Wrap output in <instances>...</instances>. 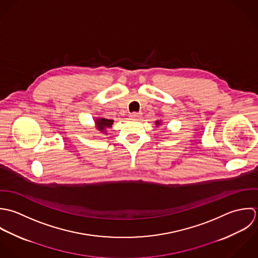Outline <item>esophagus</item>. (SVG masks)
Instances as JSON below:
<instances>
[{"label":"esophagus","mask_w":258,"mask_h":258,"mask_svg":"<svg viewBox=\"0 0 258 258\" xmlns=\"http://www.w3.org/2000/svg\"><path fill=\"white\" fill-rule=\"evenodd\" d=\"M140 114H141L140 112H132V113L130 114V116H131L132 118H135V119H136V118H139V117H140Z\"/></svg>","instance_id":"esophagus-1"}]
</instances>
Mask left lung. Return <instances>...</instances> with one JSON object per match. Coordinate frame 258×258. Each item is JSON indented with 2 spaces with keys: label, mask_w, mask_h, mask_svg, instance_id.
I'll use <instances>...</instances> for the list:
<instances>
[{
  "label": "left lung",
  "mask_w": 258,
  "mask_h": 258,
  "mask_svg": "<svg viewBox=\"0 0 258 258\" xmlns=\"http://www.w3.org/2000/svg\"><path fill=\"white\" fill-rule=\"evenodd\" d=\"M155 122H156V126H157V125H158V124H159V123H160V122H159V120H156V121H155Z\"/></svg>",
  "instance_id": "1"
}]
</instances>
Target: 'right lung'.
<instances>
[{"instance_id":"add662e5","label":"right lung","mask_w":258,"mask_h":258,"mask_svg":"<svg viewBox=\"0 0 258 258\" xmlns=\"http://www.w3.org/2000/svg\"><path fill=\"white\" fill-rule=\"evenodd\" d=\"M96 122H97V127H98V130L103 133L106 127H110V126H111L113 120H112V119H107V118H103V117H102V118L97 119Z\"/></svg>"}]
</instances>
